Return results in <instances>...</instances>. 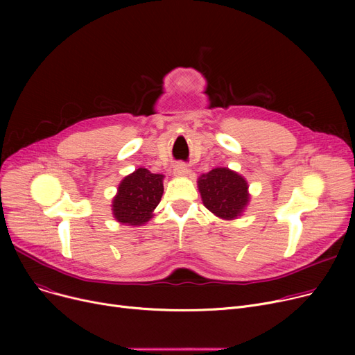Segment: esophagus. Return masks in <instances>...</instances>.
<instances>
[{"instance_id":"obj_1","label":"esophagus","mask_w":355,"mask_h":355,"mask_svg":"<svg viewBox=\"0 0 355 355\" xmlns=\"http://www.w3.org/2000/svg\"><path fill=\"white\" fill-rule=\"evenodd\" d=\"M190 173H191L190 168L184 162H178L174 165V174L178 177H187V175H190Z\"/></svg>"}]
</instances>
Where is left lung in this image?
Here are the masks:
<instances>
[{
    "label": "left lung",
    "instance_id": "left-lung-1",
    "mask_svg": "<svg viewBox=\"0 0 355 355\" xmlns=\"http://www.w3.org/2000/svg\"><path fill=\"white\" fill-rule=\"evenodd\" d=\"M248 181L229 168H214L198 178L202 204L223 220H234L249 204Z\"/></svg>",
    "mask_w": 355,
    "mask_h": 355
}]
</instances>
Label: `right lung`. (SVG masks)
<instances>
[{"instance_id": "1", "label": "right lung", "mask_w": 355, "mask_h": 355, "mask_svg": "<svg viewBox=\"0 0 355 355\" xmlns=\"http://www.w3.org/2000/svg\"><path fill=\"white\" fill-rule=\"evenodd\" d=\"M162 180V174H153L146 168L126 175L112 201L116 221L128 226H142L149 221L164 193Z\"/></svg>"}]
</instances>
